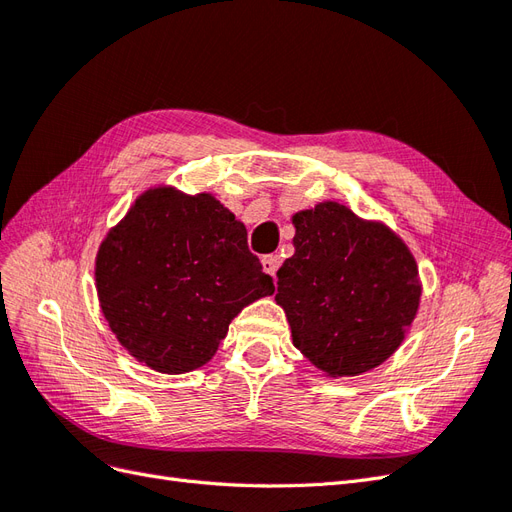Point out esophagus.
Wrapping results in <instances>:
<instances>
[{
	"label": "esophagus",
	"mask_w": 512,
	"mask_h": 512,
	"mask_svg": "<svg viewBox=\"0 0 512 512\" xmlns=\"http://www.w3.org/2000/svg\"><path fill=\"white\" fill-rule=\"evenodd\" d=\"M280 265H282V258L277 256V254H269V256L262 258V267H265V271H267L271 277H275V271L280 269Z\"/></svg>",
	"instance_id": "esophagus-1"
}]
</instances>
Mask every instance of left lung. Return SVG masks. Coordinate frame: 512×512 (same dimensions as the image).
<instances>
[{"label": "left lung", "instance_id": "obj_1", "mask_svg": "<svg viewBox=\"0 0 512 512\" xmlns=\"http://www.w3.org/2000/svg\"><path fill=\"white\" fill-rule=\"evenodd\" d=\"M294 256L277 271L275 301L292 344L329 376H356L404 342L421 299L416 262L397 235L337 203L292 218Z\"/></svg>", "mask_w": 512, "mask_h": 512}]
</instances>
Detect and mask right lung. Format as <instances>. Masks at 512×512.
<instances>
[{
    "label": "right lung",
    "mask_w": 512,
    "mask_h": 512,
    "mask_svg": "<svg viewBox=\"0 0 512 512\" xmlns=\"http://www.w3.org/2000/svg\"><path fill=\"white\" fill-rule=\"evenodd\" d=\"M96 284L121 346L162 374L205 365L230 320L275 290L235 215L173 188L145 192L108 232Z\"/></svg>",
    "instance_id": "obj_1"
}]
</instances>
